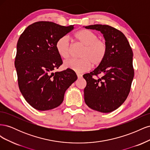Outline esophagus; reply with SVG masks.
Wrapping results in <instances>:
<instances>
[{
	"label": "esophagus",
	"mask_w": 150,
	"mask_h": 150,
	"mask_svg": "<svg viewBox=\"0 0 150 150\" xmlns=\"http://www.w3.org/2000/svg\"><path fill=\"white\" fill-rule=\"evenodd\" d=\"M77 76H78V78H81L83 77V75L79 73H77Z\"/></svg>",
	"instance_id": "34e87169"
}]
</instances>
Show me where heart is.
Listing matches in <instances>:
<instances>
[{"label":"heart","mask_w":150,"mask_h":150,"mask_svg":"<svg viewBox=\"0 0 150 150\" xmlns=\"http://www.w3.org/2000/svg\"><path fill=\"white\" fill-rule=\"evenodd\" d=\"M74 39L83 49L80 53L81 59H70L64 62L65 68L77 72H82L91 67L100 65L105 59L108 53V45L104 39H98V35L88 29H81L74 34ZM57 51L63 59H68L71 55V44L67 36L59 38L56 43Z\"/></svg>","instance_id":"heart-1"}]
</instances>
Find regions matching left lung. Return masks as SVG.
<instances>
[{
  "label": "left lung",
  "instance_id": "left-lung-1",
  "mask_svg": "<svg viewBox=\"0 0 150 150\" xmlns=\"http://www.w3.org/2000/svg\"><path fill=\"white\" fill-rule=\"evenodd\" d=\"M85 28L101 32L108 45V53L100 65L83 75L87 83L84 101L95 111L110 112L118 108L129 93L134 74L132 49L124 34L111 26L95 24Z\"/></svg>",
  "mask_w": 150,
  "mask_h": 150
}]
</instances>
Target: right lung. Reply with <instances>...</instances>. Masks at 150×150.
<instances>
[{
    "label": "right lung",
    "mask_w": 150,
    "mask_h": 150,
    "mask_svg": "<svg viewBox=\"0 0 150 150\" xmlns=\"http://www.w3.org/2000/svg\"><path fill=\"white\" fill-rule=\"evenodd\" d=\"M74 29L49 21L34 22L21 35L15 58L18 85L25 101L35 110L59 106L66 89L78 77L70 69L53 72L62 64L56 48L57 39Z\"/></svg>",
    "instance_id": "1"
}]
</instances>
